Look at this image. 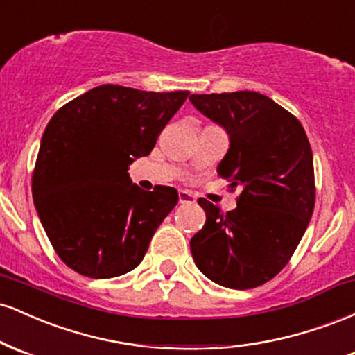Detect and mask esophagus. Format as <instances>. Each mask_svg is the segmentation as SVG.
Listing matches in <instances>:
<instances>
[{
  "label": "esophagus",
  "instance_id": "34e87169",
  "mask_svg": "<svg viewBox=\"0 0 355 355\" xmlns=\"http://www.w3.org/2000/svg\"><path fill=\"white\" fill-rule=\"evenodd\" d=\"M178 202H180V203H195V202H197V198H195V195L190 193V191L180 190V191H178Z\"/></svg>",
  "mask_w": 355,
  "mask_h": 355
}]
</instances>
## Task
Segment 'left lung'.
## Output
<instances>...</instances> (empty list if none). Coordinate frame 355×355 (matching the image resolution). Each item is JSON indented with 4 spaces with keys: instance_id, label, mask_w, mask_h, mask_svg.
I'll return each mask as SVG.
<instances>
[{
    "instance_id": "obj_1",
    "label": "left lung",
    "mask_w": 355,
    "mask_h": 355,
    "mask_svg": "<svg viewBox=\"0 0 355 355\" xmlns=\"http://www.w3.org/2000/svg\"><path fill=\"white\" fill-rule=\"evenodd\" d=\"M191 105L229 135L217 172L240 187L237 209L205 198L207 222L190 240L198 270L229 288H254L287 266L311 222L315 187L311 144L300 121L257 92L191 95Z\"/></svg>"
}]
</instances>
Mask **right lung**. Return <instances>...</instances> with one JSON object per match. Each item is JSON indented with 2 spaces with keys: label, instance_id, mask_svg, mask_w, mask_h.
<instances>
[{
  "label": "right lung",
  "instance_id": "add662e5",
  "mask_svg": "<svg viewBox=\"0 0 355 355\" xmlns=\"http://www.w3.org/2000/svg\"><path fill=\"white\" fill-rule=\"evenodd\" d=\"M187 96L101 85L53 115L36 158L33 200L53 248L75 272L112 279L144 260L178 193L141 190L128 166L152 152Z\"/></svg>",
  "mask_w": 355,
  "mask_h": 355
}]
</instances>
